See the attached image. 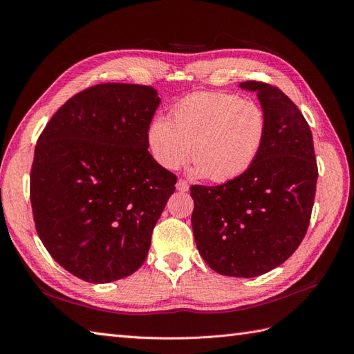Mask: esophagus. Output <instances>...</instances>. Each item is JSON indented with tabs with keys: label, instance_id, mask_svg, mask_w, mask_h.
I'll return each instance as SVG.
<instances>
[{
	"label": "esophagus",
	"instance_id": "1",
	"mask_svg": "<svg viewBox=\"0 0 354 354\" xmlns=\"http://www.w3.org/2000/svg\"><path fill=\"white\" fill-rule=\"evenodd\" d=\"M176 187H177L178 192H187L189 190V183H187L186 180H178Z\"/></svg>",
	"mask_w": 354,
	"mask_h": 354
}]
</instances>
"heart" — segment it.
<instances>
[{
  "mask_svg": "<svg viewBox=\"0 0 354 354\" xmlns=\"http://www.w3.org/2000/svg\"><path fill=\"white\" fill-rule=\"evenodd\" d=\"M267 116L260 104L236 94L194 93L180 100L167 118L149 124L146 142L155 162L177 169L189 155L194 173L226 183L246 173L267 137Z\"/></svg>",
  "mask_w": 354,
  "mask_h": 354,
  "instance_id": "1",
  "label": "heart"
}]
</instances>
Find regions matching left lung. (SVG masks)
<instances>
[{
    "label": "left lung",
    "instance_id": "obj_1",
    "mask_svg": "<svg viewBox=\"0 0 354 354\" xmlns=\"http://www.w3.org/2000/svg\"><path fill=\"white\" fill-rule=\"evenodd\" d=\"M267 116V137L251 168L220 186H192V229L214 272L255 277L281 266L301 243L312 217L317 165L303 113L273 85L245 81Z\"/></svg>",
    "mask_w": 354,
    "mask_h": 354
}]
</instances>
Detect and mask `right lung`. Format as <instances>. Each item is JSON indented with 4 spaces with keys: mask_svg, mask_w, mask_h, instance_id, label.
I'll use <instances>...</instances> for the list:
<instances>
[{
    "mask_svg": "<svg viewBox=\"0 0 354 354\" xmlns=\"http://www.w3.org/2000/svg\"><path fill=\"white\" fill-rule=\"evenodd\" d=\"M158 91L99 84L53 115L35 146L30 203L41 242L63 269L91 283L133 274L177 177L147 151Z\"/></svg>",
    "mask_w": 354,
    "mask_h": 354,
    "instance_id": "1",
    "label": "right lung"
}]
</instances>
